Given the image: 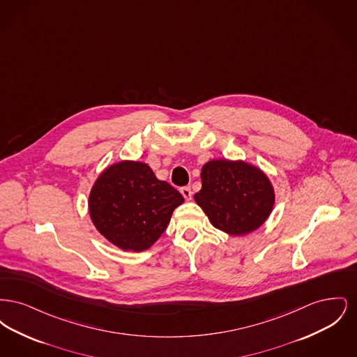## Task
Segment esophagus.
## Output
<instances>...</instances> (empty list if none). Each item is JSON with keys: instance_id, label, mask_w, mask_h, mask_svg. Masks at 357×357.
<instances>
[{"instance_id": "34e87169", "label": "esophagus", "mask_w": 357, "mask_h": 357, "mask_svg": "<svg viewBox=\"0 0 357 357\" xmlns=\"http://www.w3.org/2000/svg\"><path fill=\"white\" fill-rule=\"evenodd\" d=\"M181 194L183 195V198H185L186 201H190V199H191V195H192L191 188L188 186L182 187V188H181Z\"/></svg>"}]
</instances>
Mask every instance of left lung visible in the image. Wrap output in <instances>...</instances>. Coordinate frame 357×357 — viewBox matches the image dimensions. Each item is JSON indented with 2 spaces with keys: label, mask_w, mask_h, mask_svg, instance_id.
<instances>
[{
  "label": "left lung",
  "mask_w": 357,
  "mask_h": 357,
  "mask_svg": "<svg viewBox=\"0 0 357 357\" xmlns=\"http://www.w3.org/2000/svg\"><path fill=\"white\" fill-rule=\"evenodd\" d=\"M202 188L194 195L211 225L241 237L259 229L272 214L275 192L269 176L245 160L213 159L201 171Z\"/></svg>",
  "instance_id": "obj_1"
}]
</instances>
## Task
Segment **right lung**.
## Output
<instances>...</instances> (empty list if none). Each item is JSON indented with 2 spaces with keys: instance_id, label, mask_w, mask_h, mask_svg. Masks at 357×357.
Returning <instances> with one entry per match:
<instances>
[{
  "instance_id": "1",
  "label": "right lung",
  "mask_w": 357,
  "mask_h": 357,
  "mask_svg": "<svg viewBox=\"0 0 357 357\" xmlns=\"http://www.w3.org/2000/svg\"><path fill=\"white\" fill-rule=\"evenodd\" d=\"M185 202L181 192L159 181L137 160H120L99 174L88 197L96 230L124 252L150 249L165 233L174 210Z\"/></svg>"
}]
</instances>
